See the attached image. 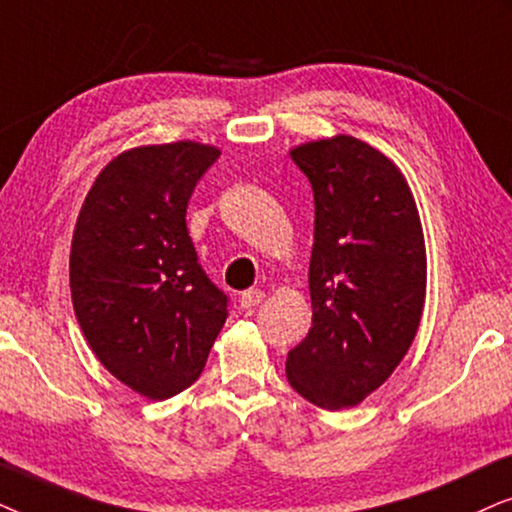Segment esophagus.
Wrapping results in <instances>:
<instances>
[{"label":"esophagus","mask_w":512,"mask_h":512,"mask_svg":"<svg viewBox=\"0 0 512 512\" xmlns=\"http://www.w3.org/2000/svg\"><path fill=\"white\" fill-rule=\"evenodd\" d=\"M262 299H264V292L262 290H245L243 295H241V299H238V302H241V309L250 311V309H255L257 304H262Z\"/></svg>","instance_id":"obj_1"}]
</instances>
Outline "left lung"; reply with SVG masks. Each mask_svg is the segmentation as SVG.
I'll use <instances>...</instances> for the list:
<instances>
[{
    "instance_id": "left-lung-1",
    "label": "left lung",
    "mask_w": 512,
    "mask_h": 512,
    "mask_svg": "<svg viewBox=\"0 0 512 512\" xmlns=\"http://www.w3.org/2000/svg\"><path fill=\"white\" fill-rule=\"evenodd\" d=\"M292 161L313 189L311 330L288 353L290 386L323 410L353 407L410 349L426 299V245L403 173L351 135Z\"/></svg>"
}]
</instances>
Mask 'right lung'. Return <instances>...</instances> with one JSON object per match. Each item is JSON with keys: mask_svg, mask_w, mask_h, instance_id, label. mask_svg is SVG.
I'll return each mask as SVG.
<instances>
[{"mask_svg": "<svg viewBox=\"0 0 512 512\" xmlns=\"http://www.w3.org/2000/svg\"><path fill=\"white\" fill-rule=\"evenodd\" d=\"M220 159L196 142L138 147L107 163L72 238L70 288L102 365L149 400L201 377L229 316L187 229V206Z\"/></svg>", "mask_w": 512, "mask_h": 512, "instance_id": "right-lung-1", "label": "right lung"}]
</instances>
